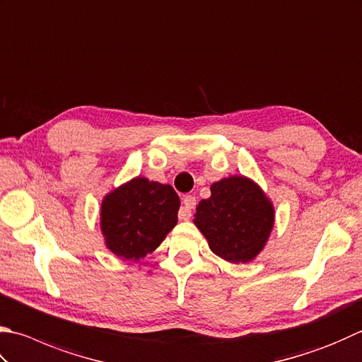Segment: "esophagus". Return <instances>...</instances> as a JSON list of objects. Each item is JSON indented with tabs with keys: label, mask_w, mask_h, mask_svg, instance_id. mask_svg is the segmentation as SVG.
<instances>
[{
	"label": "esophagus",
	"mask_w": 362,
	"mask_h": 362,
	"mask_svg": "<svg viewBox=\"0 0 362 362\" xmlns=\"http://www.w3.org/2000/svg\"><path fill=\"white\" fill-rule=\"evenodd\" d=\"M195 204H197L195 197H192V195L184 197V199H182V206L180 208V213H178L181 221H187L189 217L192 216V209L195 208Z\"/></svg>",
	"instance_id": "1"
}]
</instances>
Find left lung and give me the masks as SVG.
Wrapping results in <instances>:
<instances>
[{"mask_svg":"<svg viewBox=\"0 0 362 362\" xmlns=\"http://www.w3.org/2000/svg\"><path fill=\"white\" fill-rule=\"evenodd\" d=\"M194 216L209 249L230 263L254 260L274 227L271 200L257 182L238 175L214 182Z\"/></svg>","mask_w":362,"mask_h":362,"instance_id":"left-lung-1","label":"left lung"}]
</instances>
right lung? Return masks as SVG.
Listing matches in <instances>:
<instances>
[{
	"mask_svg": "<svg viewBox=\"0 0 362 362\" xmlns=\"http://www.w3.org/2000/svg\"><path fill=\"white\" fill-rule=\"evenodd\" d=\"M180 204L172 186L141 176L112 190L100 206L107 249L134 262L151 254L178 223Z\"/></svg>",
	"mask_w": 362,
	"mask_h": 362,
	"instance_id": "right-lung-1",
	"label": "right lung"
}]
</instances>
